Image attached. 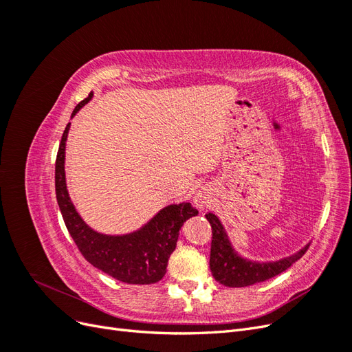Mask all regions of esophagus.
I'll return each mask as SVG.
<instances>
[{
	"label": "esophagus",
	"instance_id": "34e87169",
	"mask_svg": "<svg viewBox=\"0 0 352 352\" xmlns=\"http://www.w3.org/2000/svg\"><path fill=\"white\" fill-rule=\"evenodd\" d=\"M208 195L204 192V190H199V192L195 195V204L198 207H206L208 204Z\"/></svg>",
	"mask_w": 352,
	"mask_h": 352
}]
</instances>
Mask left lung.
Returning <instances> with one entry per match:
<instances>
[{"instance_id":"left-lung-1","label":"left lung","mask_w":352,"mask_h":352,"mask_svg":"<svg viewBox=\"0 0 352 352\" xmlns=\"http://www.w3.org/2000/svg\"><path fill=\"white\" fill-rule=\"evenodd\" d=\"M211 226V251H210V269L219 283L229 287H243L269 280L274 276L283 273L291 267L294 263L300 260L305 251L310 248L307 245L300 252H296L291 257L274 261V263H252L241 258L232 250L230 243L225 230H223L221 223L219 219L208 212L206 214Z\"/></svg>"}]
</instances>
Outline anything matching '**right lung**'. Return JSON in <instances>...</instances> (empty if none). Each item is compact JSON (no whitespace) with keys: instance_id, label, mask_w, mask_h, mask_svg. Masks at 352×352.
I'll list each match as a JSON object with an SVG mask.
<instances>
[{"instance_id":"add662e5","label":"right lung","mask_w":352,"mask_h":352,"mask_svg":"<svg viewBox=\"0 0 352 352\" xmlns=\"http://www.w3.org/2000/svg\"><path fill=\"white\" fill-rule=\"evenodd\" d=\"M80 101L74 107L72 117L92 98ZM70 123H67L61 136L56 160V195L63 220L80 254L94 267L110 274L111 278L132 285H151L162 280L170 255L176 248L179 229L198 210L189 202L179 206H168L145 225L141 230L131 235L107 236L94 232L85 225L74 210L66 189L65 177V150Z\"/></svg>"}]
</instances>
